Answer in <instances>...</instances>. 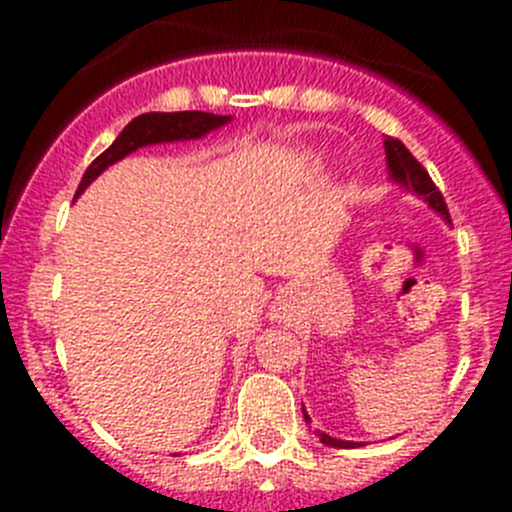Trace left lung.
<instances>
[{
	"mask_svg": "<svg viewBox=\"0 0 512 512\" xmlns=\"http://www.w3.org/2000/svg\"><path fill=\"white\" fill-rule=\"evenodd\" d=\"M384 153H387V169H390L392 182L400 184V187L408 189V192L418 194V197H423L431 210H436L443 220H449V207H446V202H443V194L438 192V187L433 184L428 171L420 166L418 158L405 148V143L397 138H384ZM302 415H305V420L310 423V415L305 413V408H302ZM318 436L325 446H336V449H356V446H364V443L341 441V438H333L328 436V433H320V431Z\"/></svg>",
	"mask_w": 512,
	"mask_h": 512,
	"instance_id": "obj_1",
	"label": "left lung"
}]
</instances>
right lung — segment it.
I'll return each instance as SVG.
<instances>
[{
  "mask_svg": "<svg viewBox=\"0 0 512 512\" xmlns=\"http://www.w3.org/2000/svg\"><path fill=\"white\" fill-rule=\"evenodd\" d=\"M230 115H212V112H146V115H138L135 120H130L122 133L117 135L115 143L104 153H99L92 161L84 176H81V184L76 189V197H79L89 184L102 174L107 166L117 164L120 158H125L128 153L138 151L143 146H153V143H174V140H197L205 138L212 130L228 125Z\"/></svg>",
  "mask_w": 512,
  "mask_h": 512,
  "instance_id": "obj_1",
  "label": "right lung"
}]
</instances>
